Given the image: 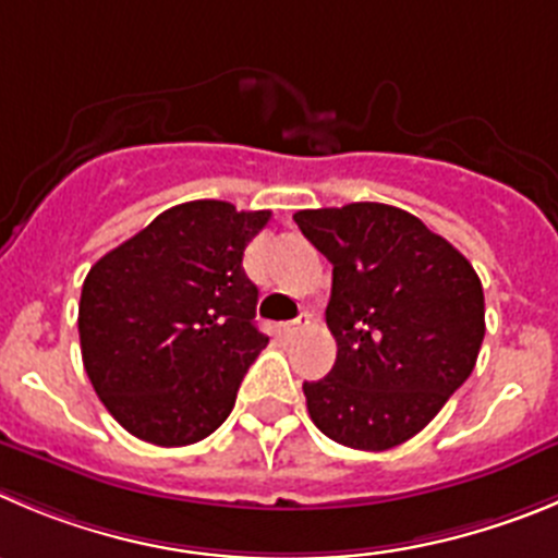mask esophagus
Segmentation results:
<instances>
[{"instance_id": "1", "label": "esophagus", "mask_w": 558, "mask_h": 558, "mask_svg": "<svg viewBox=\"0 0 558 558\" xmlns=\"http://www.w3.org/2000/svg\"><path fill=\"white\" fill-rule=\"evenodd\" d=\"M306 324H310V315L301 313L295 320H288V324L279 326V335H282L284 340H290V337H295V335H299V331H304Z\"/></svg>"}]
</instances>
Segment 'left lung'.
Instances as JSON below:
<instances>
[{"mask_svg":"<svg viewBox=\"0 0 558 558\" xmlns=\"http://www.w3.org/2000/svg\"><path fill=\"white\" fill-rule=\"evenodd\" d=\"M331 263L329 376L304 381L315 426L340 446L387 451L434 421L468 381L484 340L473 265L421 218L390 204L299 209Z\"/></svg>","mask_w":558,"mask_h":558,"instance_id":"obj_1","label":"left lung"}]
</instances>
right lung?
Segmentation results:
<instances>
[{
    "instance_id": "right-lung-1",
    "label": "right lung",
    "mask_w": 558,
    "mask_h": 558,
    "mask_svg": "<svg viewBox=\"0 0 558 558\" xmlns=\"http://www.w3.org/2000/svg\"><path fill=\"white\" fill-rule=\"evenodd\" d=\"M270 221L202 198L166 209L85 276L80 345L96 396L155 446H191L229 417L268 345L243 252Z\"/></svg>"
}]
</instances>
